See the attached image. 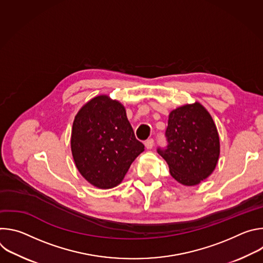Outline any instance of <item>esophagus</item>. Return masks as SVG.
I'll return each instance as SVG.
<instances>
[{"label": "esophagus", "instance_id": "obj_1", "mask_svg": "<svg viewBox=\"0 0 263 263\" xmlns=\"http://www.w3.org/2000/svg\"><path fill=\"white\" fill-rule=\"evenodd\" d=\"M144 145H145V147H146L147 149H149V148H152V147L154 146V139H153V138H149V139H146V140L144 141Z\"/></svg>", "mask_w": 263, "mask_h": 263}]
</instances>
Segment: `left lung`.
Returning a JSON list of instances; mask_svg holds the SVG:
<instances>
[{
    "mask_svg": "<svg viewBox=\"0 0 263 263\" xmlns=\"http://www.w3.org/2000/svg\"><path fill=\"white\" fill-rule=\"evenodd\" d=\"M165 138L166 146H159L157 152L179 183L197 185L214 171L219 156L218 133L209 112L200 103L171 112Z\"/></svg>",
    "mask_w": 263,
    "mask_h": 263,
    "instance_id": "8db88e82",
    "label": "left lung"
}]
</instances>
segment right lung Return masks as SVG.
Segmentation results:
<instances>
[{
  "instance_id": "obj_1",
  "label": "right lung",
  "mask_w": 263,
  "mask_h": 263,
  "mask_svg": "<svg viewBox=\"0 0 263 263\" xmlns=\"http://www.w3.org/2000/svg\"><path fill=\"white\" fill-rule=\"evenodd\" d=\"M70 145L80 174L102 190L119 185L144 149L124 106L107 96L96 97L80 109L72 124Z\"/></svg>"
}]
</instances>
